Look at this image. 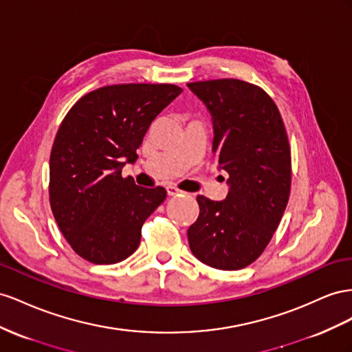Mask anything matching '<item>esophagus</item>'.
I'll use <instances>...</instances> for the list:
<instances>
[{
    "label": "esophagus",
    "mask_w": 352,
    "mask_h": 352,
    "mask_svg": "<svg viewBox=\"0 0 352 352\" xmlns=\"http://www.w3.org/2000/svg\"><path fill=\"white\" fill-rule=\"evenodd\" d=\"M166 192H168L169 196H177V195H179V193H183V190H179V188L175 187V186H168V187H166Z\"/></svg>",
    "instance_id": "esophagus-1"
}]
</instances>
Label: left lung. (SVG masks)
Here are the masks:
<instances>
[{
	"instance_id": "obj_1",
	"label": "left lung",
	"mask_w": 352,
	"mask_h": 352,
	"mask_svg": "<svg viewBox=\"0 0 352 352\" xmlns=\"http://www.w3.org/2000/svg\"><path fill=\"white\" fill-rule=\"evenodd\" d=\"M187 87L212 116V152L230 177L221 202L197 196L188 245L209 267L242 270L264 252L287 205L292 159L286 128L273 98L258 85L224 78Z\"/></svg>"
}]
</instances>
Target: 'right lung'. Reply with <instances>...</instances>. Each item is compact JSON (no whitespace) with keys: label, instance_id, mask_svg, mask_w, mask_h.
Instances as JSON below:
<instances>
[{"label":"right lung","instance_id":"1","mask_svg":"<svg viewBox=\"0 0 352 352\" xmlns=\"http://www.w3.org/2000/svg\"><path fill=\"white\" fill-rule=\"evenodd\" d=\"M183 89L173 84L97 88L70 107L50 155V205L60 232L93 264L133 255L142 227L164 202V187L146 188L122 177L137 160L150 124Z\"/></svg>","mask_w":352,"mask_h":352}]
</instances>
